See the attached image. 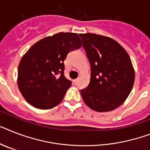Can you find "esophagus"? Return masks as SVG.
<instances>
[{
  "mask_svg": "<svg viewBox=\"0 0 150 150\" xmlns=\"http://www.w3.org/2000/svg\"><path fill=\"white\" fill-rule=\"evenodd\" d=\"M78 80H79V79H78V78H77V79H75V80H74V83H77Z\"/></svg>",
  "mask_w": 150,
  "mask_h": 150,
  "instance_id": "obj_1",
  "label": "esophagus"
}]
</instances>
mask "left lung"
Returning <instances> with one entry per match:
<instances>
[{"instance_id":"obj_1","label":"left lung","mask_w":150,"mask_h":150,"mask_svg":"<svg viewBox=\"0 0 150 150\" xmlns=\"http://www.w3.org/2000/svg\"><path fill=\"white\" fill-rule=\"evenodd\" d=\"M91 68L88 86L80 90L84 103L97 112L119 107L130 93L135 72L127 52L116 40L95 33H80Z\"/></svg>"}]
</instances>
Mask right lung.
Wrapping results in <instances>:
<instances>
[{
  "label": "right lung",
  "instance_id": "obj_1",
  "mask_svg": "<svg viewBox=\"0 0 150 150\" xmlns=\"http://www.w3.org/2000/svg\"><path fill=\"white\" fill-rule=\"evenodd\" d=\"M82 40L75 33H58L33 44L18 67L17 85L21 94L36 108L47 110L64 99L71 81L64 76V61Z\"/></svg>",
  "mask_w": 150,
  "mask_h": 150
}]
</instances>
